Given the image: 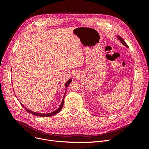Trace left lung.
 <instances>
[{"label":"left lung","mask_w":149,"mask_h":149,"mask_svg":"<svg viewBox=\"0 0 149 149\" xmlns=\"http://www.w3.org/2000/svg\"><path fill=\"white\" fill-rule=\"evenodd\" d=\"M118 38L120 40V41L122 43H123V45H125V47H128V46H127V43H126L124 42V40L123 38H122L120 37V36H118Z\"/></svg>","instance_id":"left-lung-1"}]
</instances>
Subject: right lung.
I'll use <instances>...</instances> for the list:
<instances>
[{
	"instance_id": "obj_1",
	"label": "right lung",
	"mask_w": 149,
	"mask_h": 149,
	"mask_svg": "<svg viewBox=\"0 0 149 149\" xmlns=\"http://www.w3.org/2000/svg\"><path fill=\"white\" fill-rule=\"evenodd\" d=\"M71 79H70L68 81L65 83V86H66V88L67 89V88H68V86H69V84L71 83ZM65 95H64V96H63V101H62V102H61V105H60V106L58 107V109H56L55 111H54V112H51V113H48V114H42V113H37V112H33V111H30V110H29L28 109H26V107H24V106L20 102V104H21V105L23 106L24 108H25V109L28 112H29V113H31V114H32L33 115H35V116H40V117H49V116H54V115H55V114H58V112H59L61 110V109H62V107H63V103H64V99H65Z\"/></svg>"
}]
</instances>
